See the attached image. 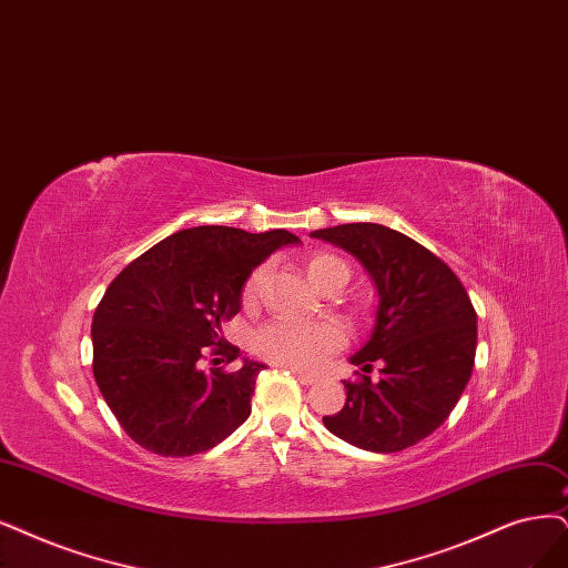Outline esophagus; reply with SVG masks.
<instances>
[{
  "instance_id": "34e87169",
  "label": "esophagus",
  "mask_w": 568,
  "mask_h": 568,
  "mask_svg": "<svg viewBox=\"0 0 568 568\" xmlns=\"http://www.w3.org/2000/svg\"><path fill=\"white\" fill-rule=\"evenodd\" d=\"M292 374L297 376V382L300 384H304V386H311V384H316L318 382V376L316 374H306V372H302V369H292Z\"/></svg>"
}]
</instances>
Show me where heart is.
I'll list each match as a JSON object with an SVG mask.
<instances>
[{
    "instance_id": "1",
    "label": "heart",
    "mask_w": 568,
    "mask_h": 568,
    "mask_svg": "<svg viewBox=\"0 0 568 568\" xmlns=\"http://www.w3.org/2000/svg\"><path fill=\"white\" fill-rule=\"evenodd\" d=\"M346 268L334 255H313L306 262V276L313 285H321L332 271ZM348 271V268H346ZM264 268H257L243 287V302H255ZM344 344V329L332 321H295L276 318L268 321L255 334V351L264 361L292 369H316L327 361V355Z\"/></svg>"
}]
</instances>
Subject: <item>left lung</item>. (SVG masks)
Listing matches in <instances>:
<instances>
[{
    "label": "left lung",
    "instance_id": "left-lung-1",
    "mask_svg": "<svg viewBox=\"0 0 568 568\" xmlns=\"http://www.w3.org/2000/svg\"><path fill=\"white\" fill-rule=\"evenodd\" d=\"M311 239L358 260L379 297L369 339L348 358L363 372L379 365V379L344 382L346 405L323 416L325 428L376 454L422 443L470 382L477 313L466 287L430 250L384 224H339L311 231Z\"/></svg>",
    "mask_w": 568,
    "mask_h": 568
}]
</instances>
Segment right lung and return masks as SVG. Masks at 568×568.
<instances>
[{
    "mask_svg": "<svg viewBox=\"0 0 568 568\" xmlns=\"http://www.w3.org/2000/svg\"><path fill=\"white\" fill-rule=\"evenodd\" d=\"M285 245H300L285 229L194 226L146 250L110 283L93 313V376L140 447L161 456L201 454L250 416L264 365L243 358L224 372L203 369V361L239 358L222 323L241 311L250 273Z\"/></svg>",
    "mask_w": 568,
    "mask_h": 568,
    "instance_id": "right-lung-1",
    "label": "right lung"
}]
</instances>
